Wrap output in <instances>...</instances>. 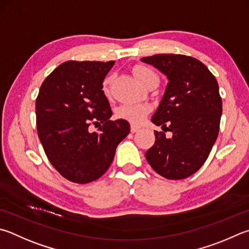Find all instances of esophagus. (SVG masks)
Masks as SVG:
<instances>
[{
    "mask_svg": "<svg viewBox=\"0 0 249 249\" xmlns=\"http://www.w3.org/2000/svg\"><path fill=\"white\" fill-rule=\"evenodd\" d=\"M139 129H140L139 126H137V125H134V124L130 125V132H132V133L137 132V130H139Z\"/></svg>",
    "mask_w": 249,
    "mask_h": 249,
    "instance_id": "34e87169",
    "label": "esophagus"
}]
</instances>
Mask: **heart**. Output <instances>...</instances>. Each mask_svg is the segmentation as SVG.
I'll use <instances>...</instances> for the list:
<instances>
[{
	"label": "heart",
	"mask_w": 249,
	"mask_h": 249,
	"mask_svg": "<svg viewBox=\"0 0 249 249\" xmlns=\"http://www.w3.org/2000/svg\"><path fill=\"white\" fill-rule=\"evenodd\" d=\"M136 77L140 80L142 85L147 86L151 81H158V75L156 71L151 70L150 67L147 66H138L134 71ZM112 75L107 76L102 81V92L106 96H109L111 91V84H112ZM149 112V107L146 105H123L116 110V115L120 119L127 120L132 123H140L143 120V117L147 115Z\"/></svg>",
	"instance_id": "heart-1"
}]
</instances>
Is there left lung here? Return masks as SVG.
Returning <instances> with one entry per match:
<instances>
[{"label":"left lung","mask_w":249,"mask_h":249,"mask_svg":"<svg viewBox=\"0 0 249 249\" xmlns=\"http://www.w3.org/2000/svg\"><path fill=\"white\" fill-rule=\"evenodd\" d=\"M169 79L152 123L162 126L146 159L158 174L182 179L205 163L219 134L222 100L215 77L197 58L182 54L142 57ZM166 131L170 136H165Z\"/></svg>","instance_id":"left-lung-1"}]
</instances>
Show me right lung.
<instances>
[{
	"instance_id": "add662e5",
	"label": "right lung",
	"mask_w": 249,
	"mask_h": 249,
	"mask_svg": "<svg viewBox=\"0 0 249 249\" xmlns=\"http://www.w3.org/2000/svg\"><path fill=\"white\" fill-rule=\"evenodd\" d=\"M114 61H67L44 79L36 100L37 130L55 170L71 182L87 184L106 173L117 144L129 134L125 120L111 121L101 86ZM92 123L103 125L89 132Z\"/></svg>"
}]
</instances>
